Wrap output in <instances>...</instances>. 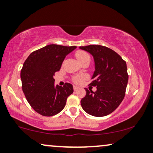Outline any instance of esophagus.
Listing matches in <instances>:
<instances>
[{
    "mask_svg": "<svg viewBox=\"0 0 153 153\" xmlns=\"http://www.w3.org/2000/svg\"><path fill=\"white\" fill-rule=\"evenodd\" d=\"M73 89H74V91H77L79 89V88L78 86H76V85H74V86H73Z\"/></svg>",
    "mask_w": 153,
    "mask_h": 153,
    "instance_id": "obj_1",
    "label": "esophagus"
}]
</instances>
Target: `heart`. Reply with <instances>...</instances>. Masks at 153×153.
<instances>
[{
    "mask_svg": "<svg viewBox=\"0 0 153 153\" xmlns=\"http://www.w3.org/2000/svg\"><path fill=\"white\" fill-rule=\"evenodd\" d=\"M75 57L78 59V60L80 62H82V61L85 60V59H90V56L87 52H84V51L79 50L75 52ZM88 78V76L86 75H77V76L74 77L73 78V82L77 84H82V82L85 81Z\"/></svg>",
    "mask_w": 153,
    "mask_h": 153,
    "instance_id": "heart-1",
    "label": "heart"
}]
</instances>
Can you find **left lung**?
<instances>
[{
	"instance_id": "left-lung-1",
	"label": "left lung",
	"mask_w": 153,
	"mask_h": 153,
	"mask_svg": "<svg viewBox=\"0 0 153 153\" xmlns=\"http://www.w3.org/2000/svg\"><path fill=\"white\" fill-rule=\"evenodd\" d=\"M79 48L94 57L95 71L90 85L96 86L97 89L94 92L85 88L86 95L80 101L82 109L97 117L110 114L125 96L129 78L126 62L111 49L101 45Z\"/></svg>"
}]
</instances>
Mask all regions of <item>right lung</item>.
Here are the masks:
<instances>
[{
    "instance_id": "right-lung-1",
    "label": "right lung",
    "mask_w": 153,
    "mask_h": 153,
    "mask_svg": "<svg viewBox=\"0 0 153 153\" xmlns=\"http://www.w3.org/2000/svg\"><path fill=\"white\" fill-rule=\"evenodd\" d=\"M76 48L50 45L29 54L21 71L22 90L35 111L45 117L59 113L65 106L68 96L73 93V85H54L53 76L60 70L68 54Z\"/></svg>"
}]
</instances>
